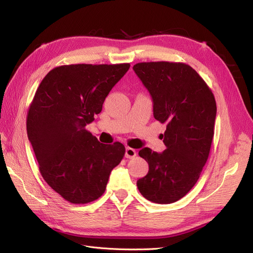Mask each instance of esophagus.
I'll return each instance as SVG.
<instances>
[{"mask_svg":"<svg viewBox=\"0 0 253 253\" xmlns=\"http://www.w3.org/2000/svg\"><path fill=\"white\" fill-rule=\"evenodd\" d=\"M136 154H137V153L134 149H132V148H126V158H133V157L136 156Z\"/></svg>","mask_w":253,"mask_h":253,"instance_id":"1","label":"esophagus"}]
</instances>
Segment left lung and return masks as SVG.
Here are the masks:
<instances>
[{"instance_id":"8db88e82","label":"left lung","mask_w":253,"mask_h":253,"mask_svg":"<svg viewBox=\"0 0 253 253\" xmlns=\"http://www.w3.org/2000/svg\"><path fill=\"white\" fill-rule=\"evenodd\" d=\"M153 99L154 117L167 125V149L139 151L149 172L137 180L139 192L156 204L185 196L200 178L209 157L216 117L210 87L195 70L181 62H141L133 66Z\"/></svg>"}]
</instances>
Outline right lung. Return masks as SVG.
Here are the masks:
<instances>
[{
  "label": "right lung",
  "instance_id": "obj_1",
  "mask_svg": "<svg viewBox=\"0 0 253 253\" xmlns=\"http://www.w3.org/2000/svg\"><path fill=\"white\" fill-rule=\"evenodd\" d=\"M129 63L71 64L51 70L27 113L28 139L47 185L72 204L98 200L125 156L120 142L103 144L85 128Z\"/></svg>",
  "mask_w": 253,
  "mask_h": 253
}]
</instances>
